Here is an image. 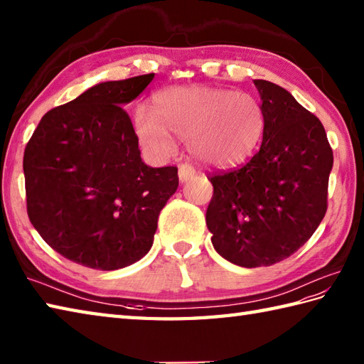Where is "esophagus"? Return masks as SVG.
I'll return each instance as SVG.
<instances>
[{"label":"esophagus","instance_id":"1","mask_svg":"<svg viewBox=\"0 0 364 364\" xmlns=\"http://www.w3.org/2000/svg\"><path fill=\"white\" fill-rule=\"evenodd\" d=\"M195 174H196V169L191 165H188V163H182V165H179V181L181 182L190 181L191 177H195Z\"/></svg>","mask_w":364,"mask_h":364}]
</instances>
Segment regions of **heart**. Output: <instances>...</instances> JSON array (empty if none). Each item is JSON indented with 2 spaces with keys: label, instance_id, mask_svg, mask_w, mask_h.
<instances>
[{
  "label": "heart",
  "instance_id": "1",
  "mask_svg": "<svg viewBox=\"0 0 364 364\" xmlns=\"http://www.w3.org/2000/svg\"><path fill=\"white\" fill-rule=\"evenodd\" d=\"M133 127L155 157L173 154L172 135L209 166H228L253 151L264 130L262 107L253 95L207 86H173L155 94L152 111L138 107Z\"/></svg>",
  "mask_w": 364,
  "mask_h": 364
}]
</instances>
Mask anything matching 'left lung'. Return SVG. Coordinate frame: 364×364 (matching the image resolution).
Listing matches in <instances>:
<instances>
[{
	"label": "left lung",
	"mask_w": 364,
	"mask_h": 364,
	"mask_svg": "<svg viewBox=\"0 0 364 364\" xmlns=\"http://www.w3.org/2000/svg\"><path fill=\"white\" fill-rule=\"evenodd\" d=\"M264 133L245 165L209 174L205 223L218 255L235 265L269 267L308 242L327 212L333 151L322 122L284 87L255 80Z\"/></svg>",
	"instance_id": "1"
}]
</instances>
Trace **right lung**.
<instances>
[{
  "mask_svg": "<svg viewBox=\"0 0 364 364\" xmlns=\"http://www.w3.org/2000/svg\"><path fill=\"white\" fill-rule=\"evenodd\" d=\"M154 73L107 81L43 114L23 155L26 212L56 253L97 270L139 261L179 185L177 166L151 168L122 107Z\"/></svg>",
  "mask_w": 364,
  "mask_h": 364,
  "instance_id": "1",
  "label": "right lung"
}]
</instances>
